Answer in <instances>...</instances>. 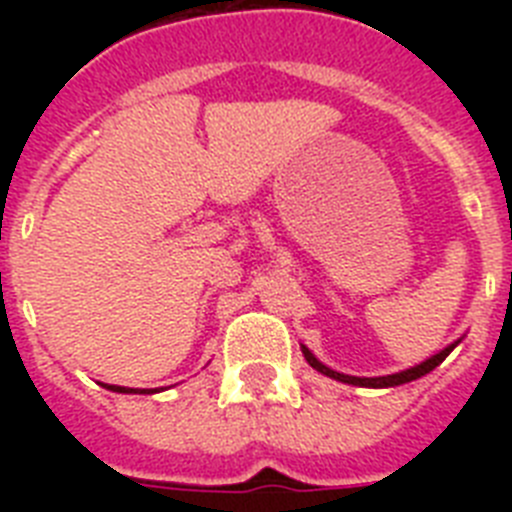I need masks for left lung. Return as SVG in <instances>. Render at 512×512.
I'll use <instances>...</instances> for the list:
<instances>
[{"label":"left lung","mask_w":512,"mask_h":512,"mask_svg":"<svg viewBox=\"0 0 512 512\" xmlns=\"http://www.w3.org/2000/svg\"><path fill=\"white\" fill-rule=\"evenodd\" d=\"M459 343H461V338H459V341L449 343V346L443 348V351H438V354H433L431 359L420 361V364L410 366V369H402V372L384 374V377H351V374L336 372V369H330V366H325L320 359H315V354H312L310 348H307V346H300V348H302V356H305L307 364H310L312 369H315V372L325 374V377H330V379H336V382L354 384V387H372V390H384V387H400V384L415 382V379L425 377V374H431L433 369H436V366L441 364V361L446 359V356H449L456 346H459Z\"/></svg>","instance_id":"1"}]
</instances>
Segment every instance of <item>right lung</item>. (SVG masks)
<instances>
[{
	"mask_svg": "<svg viewBox=\"0 0 512 512\" xmlns=\"http://www.w3.org/2000/svg\"><path fill=\"white\" fill-rule=\"evenodd\" d=\"M110 392H120V395H153L158 390H133V387H117V384H102Z\"/></svg>",
	"mask_w": 512,
	"mask_h": 512,
	"instance_id": "right-lung-1",
	"label": "right lung"
}]
</instances>
